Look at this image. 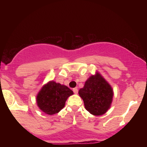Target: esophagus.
I'll return each mask as SVG.
<instances>
[{
    "mask_svg": "<svg viewBox=\"0 0 147 147\" xmlns=\"http://www.w3.org/2000/svg\"><path fill=\"white\" fill-rule=\"evenodd\" d=\"M73 92L75 94H77L78 93V89L77 88H73Z\"/></svg>",
    "mask_w": 147,
    "mask_h": 147,
    "instance_id": "1",
    "label": "esophagus"
}]
</instances>
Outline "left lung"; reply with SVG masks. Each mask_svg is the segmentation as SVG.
Instances as JSON below:
<instances>
[{
	"label": "left lung",
	"instance_id": "left-lung-1",
	"mask_svg": "<svg viewBox=\"0 0 147 147\" xmlns=\"http://www.w3.org/2000/svg\"><path fill=\"white\" fill-rule=\"evenodd\" d=\"M86 109L94 115H102L109 110L113 100L112 88L99 75H92L79 90Z\"/></svg>",
	"mask_w": 147,
	"mask_h": 147
}]
</instances>
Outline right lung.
<instances>
[{
  "label": "right lung",
  "mask_w": 147,
  "mask_h": 147,
  "mask_svg": "<svg viewBox=\"0 0 147 147\" xmlns=\"http://www.w3.org/2000/svg\"><path fill=\"white\" fill-rule=\"evenodd\" d=\"M72 95L73 92L68 87L52 81L38 92L36 97L37 104L45 113L56 114L63 109L65 101Z\"/></svg>",
  "instance_id": "right-lung-1"
}]
</instances>
